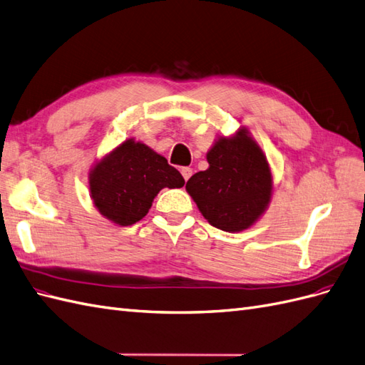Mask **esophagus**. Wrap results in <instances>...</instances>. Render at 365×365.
Segmentation results:
<instances>
[{
    "instance_id": "1",
    "label": "esophagus",
    "mask_w": 365,
    "mask_h": 365,
    "mask_svg": "<svg viewBox=\"0 0 365 365\" xmlns=\"http://www.w3.org/2000/svg\"><path fill=\"white\" fill-rule=\"evenodd\" d=\"M181 175H182L184 181H189V178L192 176V169H190V167H181Z\"/></svg>"
}]
</instances>
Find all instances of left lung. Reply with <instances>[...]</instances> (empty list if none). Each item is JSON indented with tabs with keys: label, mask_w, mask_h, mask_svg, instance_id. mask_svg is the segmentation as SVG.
I'll list each match as a JSON object with an SVG mask.
<instances>
[{
	"label": "left lung",
	"mask_w": 365,
	"mask_h": 365,
	"mask_svg": "<svg viewBox=\"0 0 365 365\" xmlns=\"http://www.w3.org/2000/svg\"><path fill=\"white\" fill-rule=\"evenodd\" d=\"M207 161L209 169L187 181V192L213 227L249 229L265 210L272 192L270 167L258 144L241 129L233 138H220Z\"/></svg>",
	"instance_id": "obj_1"
}]
</instances>
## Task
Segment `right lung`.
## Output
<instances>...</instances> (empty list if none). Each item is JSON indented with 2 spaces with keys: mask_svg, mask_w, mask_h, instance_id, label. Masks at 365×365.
I'll return each instance as SVG.
<instances>
[{
  "mask_svg": "<svg viewBox=\"0 0 365 365\" xmlns=\"http://www.w3.org/2000/svg\"><path fill=\"white\" fill-rule=\"evenodd\" d=\"M184 182L164 156L133 140L124 141L103 158L88 178L96 209L120 225L143 220L161 189H178Z\"/></svg>",
  "mask_w": 365,
  "mask_h": 365,
  "instance_id": "add662e5",
  "label": "right lung"
}]
</instances>
